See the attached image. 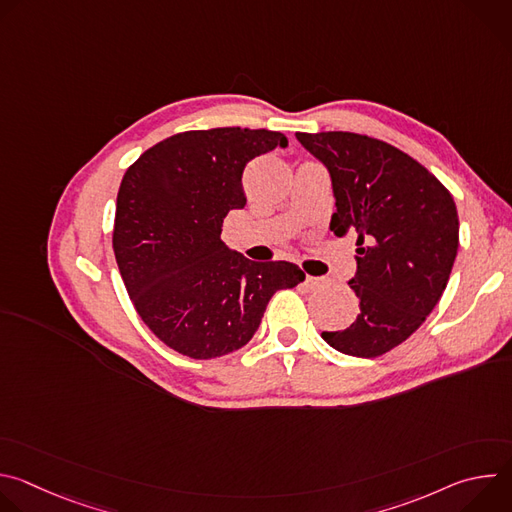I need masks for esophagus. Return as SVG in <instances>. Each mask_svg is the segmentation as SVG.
<instances>
[{"mask_svg": "<svg viewBox=\"0 0 512 512\" xmlns=\"http://www.w3.org/2000/svg\"><path fill=\"white\" fill-rule=\"evenodd\" d=\"M322 283H324V277H312V275L306 277V285H308L310 289H316V287H320Z\"/></svg>", "mask_w": 512, "mask_h": 512, "instance_id": "obj_1", "label": "esophagus"}]
</instances>
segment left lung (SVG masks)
Masks as SVG:
<instances>
[{"label": "left lung", "instance_id": "8db88e82", "mask_svg": "<svg viewBox=\"0 0 512 512\" xmlns=\"http://www.w3.org/2000/svg\"><path fill=\"white\" fill-rule=\"evenodd\" d=\"M330 172V231L356 237V320L322 338L342 354L375 358L407 340L440 302L458 255V210L448 188L391 143L350 131L296 133Z\"/></svg>", "mask_w": 512, "mask_h": 512}]
</instances>
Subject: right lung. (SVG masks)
<instances>
[{
	"label": "right lung",
	"instance_id": "1",
	"mask_svg": "<svg viewBox=\"0 0 512 512\" xmlns=\"http://www.w3.org/2000/svg\"><path fill=\"white\" fill-rule=\"evenodd\" d=\"M285 148L279 131L218 127L172 135L129 166L115 210L113 251L129 298L170 348L206 360L245 346L275 291L304 271L251 261L223 241V221L243 208L245 166Z\"/></svg>",
	"mask_w": 512,
	"mask_h": 512
}]
</instances>
